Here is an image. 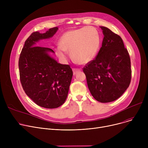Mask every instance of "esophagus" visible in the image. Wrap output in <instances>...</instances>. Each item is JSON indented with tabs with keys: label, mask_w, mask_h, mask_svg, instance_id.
I'll return each instance as SVG.
<instances>
[{
	"label": "esophagus",
	"mask_w": 148,
	"mask_h": 148,
	"mask_svg": "<svg viewBox=\"0 0 148 148\" xmlns=\"http://www.w3.org/2000/svg\"><path fill=\"white\" fill-rule=\"evenodd\" d=\"M73 74L74 75H76L77 73H79L80 72V70L79 69H78V68H73Z\"/></svg>",
	"instance_id": "34e87169"
}]
</instances>
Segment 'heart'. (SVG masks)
<instances>
[{"label": "heart", "instance_id": "1", "mask_svg": "<svg viewBox=\"0 0 148 148\" xmlns=\"http://www.w3.org/2000/svg\"><path fill=\"white\" fill-rule=\"evenodd\" d=\"M59 44L56 53L59 58L65 59L66 52H70L75 63L86 64L95 56L99 45V36L94 27H83L68 31L61 36Z\"/></svg>", "mask_w": 148, "mask_h": 148}]
</instances>
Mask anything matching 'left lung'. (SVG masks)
Masks as SVG:
<instances>
[{"mask_svg": "<svg viewBox=\"0 0 148 148\" xmlns=\"http://www.w3.org/2000/svg\"><path fill=\"white\" fill-rule=\"evenodd\" d=\"M102 47L95 59L83 68L88 88L97 101L109 103L124 93L131 79V61L122 39L104 26Z\"/></svg>", "mask_w": 148, "mask_h": 148, "instance_id": "8db88e82", "label": "left lung"}]
</instances>
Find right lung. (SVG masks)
<instances>
[{
  "instance_id": "obj_1",
  "label": "right lung",
  "mask_w": 148,
  "mask_h": 148,
  "mask_svg": "<svg viewBox=\"0 0 148 148\" xmlns=\"http://www.w3.org/2000/svg\"><path fill=\"white\" fill-rule=\"evenodd\" d=\"M58 29L33 32L26 40L18 60L23 90L35 104L46 108H58L65 103L73 75L69 65L58 63L50 56L52 49L34 46L39 40L52 37Z\"/></svg>"
}]
</instances>
